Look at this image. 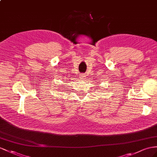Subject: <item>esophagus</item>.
Instances as JSON below:
<instances>
[{
  "mask_svg": "<svg viewBox=\"0 0 157 157\" xmlns=\"http://www.w3.org/2000/svg\"><path fill=\"white\" fill-rule=\"evenodd\" d=\"M85 77H86V74H81V75H80V78H81V79H83Z\"/></svg>",
  "mask_w": 157,
  "mask_h": 157,
  "instance_id": "esophagus-1",
  "label": "esophagus"
}]
</instances>
